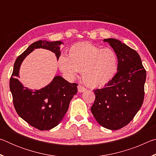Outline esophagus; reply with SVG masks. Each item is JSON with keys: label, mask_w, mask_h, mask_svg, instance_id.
Listing matches in <instances>:
<instances>
[{"label": "esophagus", "mask_w": 156, "mask_h": 156, "mask_svg": "<svg viewBox=\"0 0 156 156\" xmlns=\"http://www.w3.org/2000/svg\"><path fill=\"white\" fill-rule=\"evenodd\" d=\"M78 92H80V93H81V92L85 91H86V89L84 88L83 86L78 85Z\"/></svg>", "instance_id": "1"}]
</instances>
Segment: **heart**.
Here are the masks:
<instances>
[{"label": "heart", "instance_id": "obj_1", "mask_svg": "<svg viewBox=\"0 0 156 156\" xmlns=\"http://www.w3.org/2000/svg\"><path fill=\"white\" fill-rule=\"evenodd\" d=\"M118 56L111 48H103L90 43L73 44L69 49V57L62 54L58 65L65 76L73 79L82 71L87 85L98 87L109 83L118 71Z\"/></svg>", "mask_w": 156, "mask_h": 156}]
</instances>
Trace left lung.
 <instances>
[{
	"label": "left lung",
	"instance_id": "obj_1",
	"mask_svg": "<svg viewBox=\"0 0 156 156\" xmlns=\"http://www.w3.org/2000/svg\"><path fill=\"white\" fill-rule=\"evenodd\" d=\"M118 56V72L102 89L94 90L91 107L95 119L103 127L118 130L133 120L143 103L146 70L138 52L114 38L104 39Z\"/></svg>",
	"mask_w": 156,
	"mask_h": 156
}]
</instances>
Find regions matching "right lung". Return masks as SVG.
<instances>
[{"label":"right lung","mask_w":156,"mask_h":156,"mask_svg":"<svg viewBox=\"0 0 156 156\" xmlns=\"http://www.w3.org/2000/svg\"><path fill=\"white\" fill-rule=\"evenodd\" d=\"M61 44V41H46L31 44L16 60L9 80L14 106L18 115L41 131L49 130L61 122L71 100L77 93L78 84L70 83L60 76H56L46 87L33 91L25 87L18 80L20 67L26 56L35 49H48L54 52L58 60Z\"/></svg>","instance_id":"right-lung-1"}]
</instances>
